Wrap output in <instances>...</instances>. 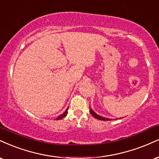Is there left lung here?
Here are the masks:
<instances>
[{
    "mask_svg": "<svg viewBox=\"0 0 159 159\" xmlns=\"http://www.w3.org/2000/svg\"><path fill=\"white\" fill-rule=\"evenodd\" d=\"M89 108H90V107H89ZM89 112H90V113L92 114V116H93L95 118H96V119H98V120H101V121H110V120H112V119H110V118H104V117H102V116H99V115L95 113L94 111L92 110L91 108L89 109Z\"/></svg>",
    "mask_w": 159,
    "mask_h": 159,
    "instance_id": "1",
    "label": "left lung"
}]
</instances>
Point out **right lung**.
I'll use <instances>...</instances> for the list:
<instances>
[{
    "instance_id": "add662e5",
    "label": "right lung",
    "mask_w": 159,
    "mask_h": 159,
    "mask_svg": "<svg viewBox=\"0 0 159 159\" xmlns=\"http://www.w3.org/2000/svg\"><path fill=\"white\" fill-rule=\"evenodd\" d=\"M67 110H68V108L66 109V111H65V112H64V113H63V114H61V115H60V116H59L58 117L56 118V120H60V119H61V118H64L65 116H66V115H67Z\"/></svg>"
}]
</instances>
